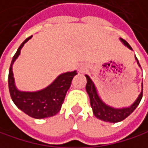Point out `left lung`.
Masks as SVG:
<instances>
[{"label":"left lung","mask_w":148,"mask_h":148,"mask_svg":"<svg viewBox=\"0 0 148 148\" xmlns=\"http://www.w3.org/2000/svg\"><path fill=\"white\" fill-rule=\"evenodd\" d=\"M121 41L127 47H128L130 50H133L131 46L123 39H120ZM135 60L137 61V64L139 65V66H140L138 59L135 56ZM87 78V85H86V90L87 93L88 94L89 99H90V104H91V108H93V113L95 114V116L101 121H104L106 122H111V123H115V122H120L123 120H125L127 116H129L134 110L135 108L138 107V105L140 104L142 95H143V82L141 83V92L139 95L138 98L135 100V101L127 108H114L111 107L108 104H106L101 98L100 97L97 88L95 85V83L93 82V81L91 80V78L88 75H85Z\"/></svg>","instance_id":"left-lung-1"}]
</instances>
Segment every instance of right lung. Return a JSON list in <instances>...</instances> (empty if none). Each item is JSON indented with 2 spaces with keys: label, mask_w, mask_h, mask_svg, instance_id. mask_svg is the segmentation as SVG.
I'll list each match as a JSON object with an SVG mask.
<instances>
[{
  "label": "right lung",
  "mask_w": 148,
  "mask_h": 148,
  "mask_svg": "<svg viewBox=\"0 0 148 148\" xmlns=\"http://www.w3.org/2000/svg\"><path fill=\"white\" fill-rule=\"evenodd\" d=\"M31 38L32 36L27 38L21 44L13 57L8 73V88L12 101L19 109L32 118L44 119L55 115L60 110L66 94L77 72L75 70L61 73L49 86L39 91L26 92L19 90L14 82L13 65L19 57L24 44Z\"/></svg>",
  "instance_id": "right-lung-1"
}]
</instances>
